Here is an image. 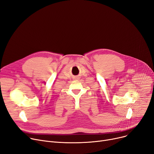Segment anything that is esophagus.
Listing matches in <instances>:
<instances>
[{
    "instance_id": "esophagus-1",
    "label": "esophagus",
    "mask_w": 154,
    "mask_h": 154,
    "mask_svg": "<svg viewBox=\"0 0 154 154\" xmlns=\"http://www.w3.org/2000/svg\"><path fill=\"white\" fill-rule=\"evenodd\" d=\"M75 79L78 80V79H79V77H75Z\"/></svg>"
}]
</instances>
